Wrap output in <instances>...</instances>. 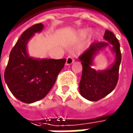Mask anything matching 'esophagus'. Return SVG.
I'll return each instance as SVG.
<instances>
[{
    "label": "esophagus",
    "mask_w": 133,
    "mask_h": 133,
    "mask_svg": "<svg viewBox=\"0 0 133 133\" xmlns=\"http://www.w3.org/2000/svg\"><path fill=\"white\" fill-rule=\"evenodd\" d=\"M73 62H74L73 57H68L67 59H66V63H65V64H66V65H71Z\"/></svg>",
    "instance_id": "1"
}]
</instances>
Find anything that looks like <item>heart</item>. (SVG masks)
I'll return each instance as SVG.
<instances>
[{"label":"heart","instance_id":"b5f03b06","mask_svg":"<svg viewBox=\"0 0 133 133\" xmlns=\"http://www.w3.org/2000/svg\"><path fill=\"white\" fill-rule=\"evenodd\" d=\"M87 33H88V30H82V31H79V35L81 37H84L85 35H87Z\"/></svg>","mask_w":133,"mask_h":133}]
</instances>
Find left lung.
I'll list each match as a JSON object with an SVG mask.
<instances>
[{
  "mask_svg": "<svg viewBox=\"0 0 133 133\" xmlns=\"http://www.w3.org/2000/svg\"><path fill=\"white\" fill-rule=\"evenodd\" d=\"M103 42H95L85 51L79 60L83 66V72L79 85L80 95L89 101H98L113 91L117 80L121 61L120 43L114 34L108 30L104 34ZM109 47L115 54V61L109 68L96 71L92 68L95 56Z\"/></svg>",
  "mask_w": 133,
  "mask_h": 133,
  "instance_id": "1",
  "label": "left lung"
}]
</instances>
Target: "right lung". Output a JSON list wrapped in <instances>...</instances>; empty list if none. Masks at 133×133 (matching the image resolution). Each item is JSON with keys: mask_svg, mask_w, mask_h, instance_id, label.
Returning <instances> with one entry per match:
<instances>
[{"mask_svg": "<svg viewBox=\"0 0 133 133\" xmlns=\"http://www.w3.org/2000/svg\"><path fill=\"white\" fill-rule=\"evenodd\" d=\"M43 24H35L19 37L9 55L4 72V80L12 94L19 101L33 103L49 93L65 59H39L30 57L27 43L35 33H40Z\"/></svg>", "mask_w": 133, "mask_h": 133, "instance_id": "1", "label": "right lung"}]
</instances>
